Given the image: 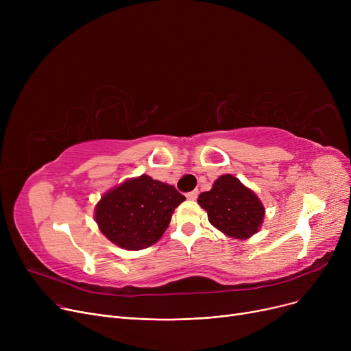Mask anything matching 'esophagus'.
Masks as SVG:
<instances>
[{
	"instance_id": "esophagus-1",
	"label": "esophagus",
	"mask_w": 351,
	"mask_h": 351,
	"mask_svg": "<svg viewBox=\"0 0 351 351\" xmlns=\"http://www.w3.org/2000/svg\"><path fill=\"white\" fill-rule=\"evenodd\" d=\"M197 195H199V191H192V192H188V193H186V197H188L189 200H195V199L197 197Z\"/></svg>"
}]
</instances>
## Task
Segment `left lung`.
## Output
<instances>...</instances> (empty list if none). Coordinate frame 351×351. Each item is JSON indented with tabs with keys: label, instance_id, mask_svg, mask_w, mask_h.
Here are the masks:
<instances>
[{
	"label": "left lung",
	"instance_id": "1",
	"mask_svg": "<svg viewBox=\"0 0 351 351\" xmlns=\"http://www.w3.org/2000/svg\"><path fill=\"white\" fill-rule=\"evenodd\" d=\"M197 204L208 212L215 228L234 239L250 237L263 222L262 202L232 175L217 178L213 188L199 196Z\"/></svg>",
	"mask_w": 351,
	"mask_h": 351
}]
</instances>
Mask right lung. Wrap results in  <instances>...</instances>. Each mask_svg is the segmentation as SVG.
I'll list each match as a JSON object with an SVG mask.
<instances>
[{"instance_id":"obj_1","label":"right lung","mask_w":351,"mask_h":351,"mask_svg":"<svg viewBox=\"0 0 351 351\" xmlns=\"http://www.w3.org/2000/svg\"><path fill=\"white\" fill-rule=\"evenodd\" d=\"M185 196L173 186L142 175L109 191L97 205L101 232L115 245L139 250L154 245Z\"/></svg>"}]
</instances>
